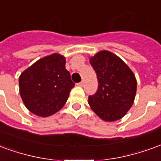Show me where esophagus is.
<instances>
[{
    "instance_id": "1",
    "label": "esophagus",
    "mask_w": 161,
    "mask_h": 161,
    "mask_svg": "<svg viewBox=\"0 0 161 161\" xmlns=\"http://www.w3.org/2000/svg\"><path fill=\"white\" fill-rule=\"evenodd\" d=\"M83 85H84V82H83V81H82V82H80V83H78V84H77V86H80V87H82Z\"/></svg>"
}]
</instances>
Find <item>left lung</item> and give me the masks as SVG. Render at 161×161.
I'll use <instances>...</instances> for the list:
<instances>
[{
  "label": "left lung",
  "instance_id": "left-lung-1",
  "mask_svg": "<svg viewBox=\"0 0 161 161\" xmlns=\"http://www.w3.org/2000/svg\"><path fill=\"white\" fill-rule=\"evenodd\" d=\"M98 80L97 93L88 103L95 114L105 121L122 118L135 102L137 81L134 72L115 53L100 51L90 58Z\"/></svg>",
  "mask_w": 161,
  "mask_h": 161
}]
</instances>
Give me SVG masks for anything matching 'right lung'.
Masks as SVG:
<instances>
[{
    "label": "right lung",
    "mask_w": 161,
    "mask_h": 161,
    "mask_svg": "<svg viewBox=\"0 0 161 161\" xmlns=\"http://www.w3.org/2000/svg\"><path fill=\"white\" fill-rule=\"evenodd\" d=\"M75 86L65 69V57L53 53L40 58L19 77V94L33 114L47 117L63 108Z\"/></svg>",
    "instance_id": "1"
}]
</instances>
